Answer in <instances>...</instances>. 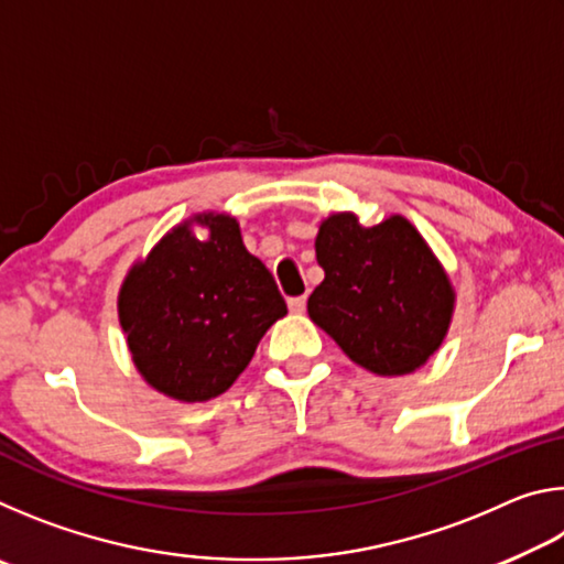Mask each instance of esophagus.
I'll use <instances>...</instances> for the list:
<instances>
[{
	"mask_svg": "<svg viewBox=\"0 0 564 564\" xmlns=\"http://www.w3.org/2000/svg\"><path fill=\"white\" fill-rule=\"evenodd\" d=\"M289 308L293 313H303L305 311V295H293V299H289Z\"/></svg>",
	"mask_w": 564,
	"mask_h": 564,
	"instance_id": "obj_1",
	"label": "esophagus"
}]
</instances>
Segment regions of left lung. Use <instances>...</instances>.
<instances>
[{"label": "left lung", "instance_id": "obj_1", "mask_svg": "<svg viewBox=\"0 0 564 564\" xmlns=\"http://www.w3.org/2000/svg\"><path fill=\"white\" fill-rule=\"evenodd\" d=\"M316 259L326 279L311 293L308 316L352 362L405 376L441 348L455 291L408 218L366 228L356 214H333L318 228Z\"/></svg>", "mask_w": 564, "mask_h": 564}]
</instances>
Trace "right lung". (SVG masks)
Listing matches in <instances>:
<instances>
[{"label":"right lung","mask_w":564,"mask_h":564,"mask_svg":"<svg viewBox=\"0 0 564 564\" xmlns=\"http://www.w3.org/2000/svg\"><path fill=\"white\" fill-rule=\"evenodd\" d=\"M194 223L209 228L204 242L189 231ZM285 313L279 285L246 251L236 218L214 212L171 228L119 291L133 366L151 388L184 403L226 393Z\"/></svg>","instance_id":"add662e5"}]
</instances>
